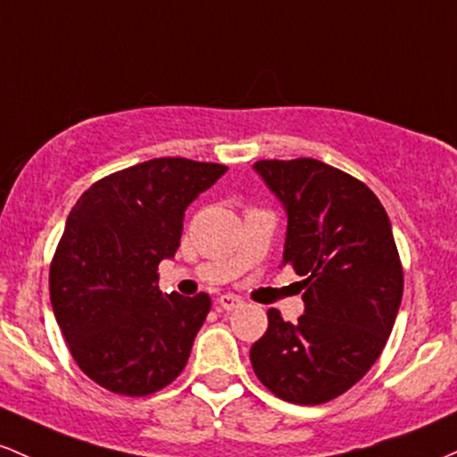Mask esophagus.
Returning a JSON list of instances; mask_svg holds the SVG:
<instances>
[{"mask_svg": "<svg viewBox=\"0 0 457 457\" xmlns=\"http://www.w3.org/2000/svg\"><path fill=\"white\" fill-rule=\"evenodd\" d=\"M218 304L222 306L224 311H235V309H237V306L244 304V300H242V297L233 295V294H224V295L218 297Z\"/></svg>", "mask_w": 457, "mask_h": 457, "instance_id": "34e87169", "label": "esophagus"}]
</instances>
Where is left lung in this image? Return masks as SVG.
<instances>
[{
	"mask_svg": "<svg viewBox=\"0 0 457 457\" xmlns=\"http://www.w3.org/2000/svg\"><path fill=\"white\" fill-rule=\"evenodd\" d=\"M287 212L283 265L302 280L295 324L268 311L250 347L263 386L300 406L339 397L380 358L403 294L391 220L365 183L320 160L254 163Z\"/></svg>",
	"mask_w": 457,
	"mask_h": 457,
	"instance_id": "left-lung-1",
	"label": "left lung"
}]
</instances>
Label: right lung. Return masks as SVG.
I'll use <instances>...</instances> for the list:
<instances>
[{
  "instance_id": "right-lung-1",
  "label": "right lung",
  "mask_w": 457,
  "mask_h": 457,
  "mask_svg": "<svg viewBox=\"0 0 457 457\" xmlns=\"http://www.w3.org/2000/svg\"><path fill=\"white\" fill-rule=\"evenodd\" d=\"M222 163L160 157L104 177L71 209L49 270L55 321L77 367L107 391L145 397L186 367L212 297L162 294L183 215L227 172Z\"/></svg>"
}]
</instances>
